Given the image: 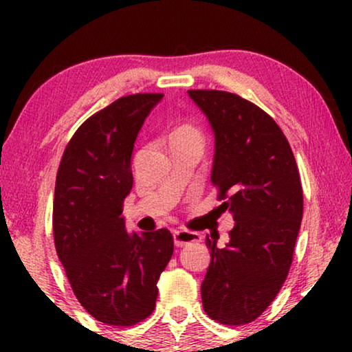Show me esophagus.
Here are the masks:
<instances>
[{
	"label": "esophagus",
	"instance_id": "1",
	"mask_svg": "<svg viewBox=\"0 0 352 352\" xmlns=\"http://www.w3.org/2000/svg\"><path fill=\"white\" fill-rule=\"evenodd\" d=\"M173 239H175L176 247H184V245H190L201 240L199 234L189 232V230H175L173 232Z\"/></svg>",
	"mask_w": 352,
	"mask_h": 352
}]
</instances>
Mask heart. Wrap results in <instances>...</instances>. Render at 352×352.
I'll return each mask as SVG.
<instances>
[{
  "label": "heart",
  "instance_id": "1",
  "mask_svg": "<svg viewBox=\"0 0 352 352\" xmlns=\"http://www.w3.org/2000/svg\"><path fill=\"white\" fill-rule=\"evenodd\" d=\"M173 141H200L201 142V133L199 128L194 126V124L186 123L175 129V133H173Z\"/></svg>",
  "mask_w": 352,
  "mask_h": 352
}]
</instances>
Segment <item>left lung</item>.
I'll list each match as a JSON object with an SVG mask.
<instances>
[{"label": "left lung", "instance_id": "8db88e82", "mask_svg": "<svg viewBox=\"0 0 352 352\" xmlns=\"http://www.w3.org/2000/svg\"><path fill=\"white\" fill-rule=\"evenodd\" d=\"M187 93L214 133L211 182L223 200L221 213L235 221L224 248L206 237L211 263L201 302L221 324H250L290 271L302 219L300 171L285 134L258 105L228 91Z\"/></svg>", "mask_w": 352, "mask_h": 352}]
</instances>
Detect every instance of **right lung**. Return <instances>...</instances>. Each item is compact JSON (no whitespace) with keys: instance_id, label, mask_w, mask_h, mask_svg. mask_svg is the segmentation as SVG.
<instances>
[{"instance_id":"add662e5","label":"right lung","mask_w":352,"mask_h":352,"mask_svg":"<svg viewBox=\"0 0 352 352\" xmlns=\"http://www.w3.org/2000/svg\"><path fill=\"white\" fill-rule=\"evenodd\" d=\"M162 98L131 94L99 110L72 136L57 171V256L80 305L107 325L131 327L152 314L175 247L168 229L128 232L122 216L134 141Z\"/></svg>"}]
</instances>
